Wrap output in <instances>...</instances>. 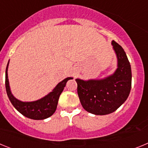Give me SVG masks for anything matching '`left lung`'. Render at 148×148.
Listing matches in <instances>:
<instances>
[{"mask_svg": "<svg viewBox=\"0 0 148 148\" xmlns=\"http://www.w3.org/2000/svg\"><path fill=\"white\" fill-rule=\"evenodd\" d=\"M118 58V68L114 74L102 80L75 79L77 92L84 109L95 115L113 113L125 102L131 89L132 73L125 50L113 40Z\"/></svg>", "mask_w": 148, "mask_h": 148, "instance_id": "obj_1", "label": "left lung"}]
</instances>
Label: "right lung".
Instances as JSON below:
<instances>
[{
  "label": "right lung",
  "mask_w": 148,
  "mask_h": 148,
  "mask_svg": "<svg viewBox=\"0 0 148 148\" xmlns=\"http://www.w3.org/2000/svg\"><path fill=\"white\" fill-rule=\"evenodd\" d=\"M9 62L7 64L6 69V79H5V85L6 90L9 99L14 106V108L21 113L23 116L27 118L32 119L35 120H42L49 118L56 110L57 104H58V99L66 86V83L68 80L72 79V78H66L64 80L60 82L56 88L53 90V92L46 95L45 97L39 99L35 101L31 102H24L18 100L13 96L10 89L9 80H8L7 68Z\"/></svg>",
  "instance_id": "1"
}]
</instances>
